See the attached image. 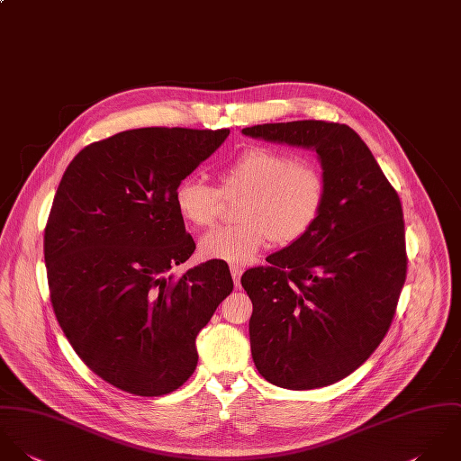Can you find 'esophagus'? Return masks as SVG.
Segmentation results:
<instances>
[{
	"instance_id": "esophagus-1",
	"label": "esophagus",
	"mask_w": 461,
	"mask_h": 461,
	"mask_svg": "<svg viewBox=\"0 0 461 461\" xmlns=\"http://www.w3.org/2000/svg\"><path fill=\"white\" fill-rule=\"evenodd\" d=\"M230 271H231V276H233V283H235V286L239 288V286H240V276H242V267H239V266H231V267H230Z\"/></svg>"
}]
</instances>
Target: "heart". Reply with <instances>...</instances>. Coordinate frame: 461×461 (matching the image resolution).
Wrapping results in <instances>:
<instances>
[{"instance_id": "obj_1", "label": "heart", "mask_w": 461, "mask_h": 461, "mask_svg": "<svg viewBox=\"0 0 461 461\" xmlns=\"http://www.w3.org/2000/svg\"><path fill=\"white\" fill-rule=\"evenodd\" d=\"M328 195L324 171L310 160L253 146L217 173V186L188 178L176 186L175 204L186 224L204 230L215 224L222 199H242L237 226L219 228L199 240V255L228 264L251 262L271 240L288 248L319 222Z\"/></svg>"}]
</instances>
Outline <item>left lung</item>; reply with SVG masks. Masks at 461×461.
I'll use <instances>...</instances> for the list:
<instances>
[{
  "instance_id": "8db88e82",
  "label": "left lung",
  "mask_w": 461,
  "mask_h": 461,
  "mask_svg": "<svg viewBox=\"0 0 461 461\" xmlns=\"http://www.w3.org/2000/svg\"><path fill=\"white\" fill-rule=\"evenodd\" d=\"M244 135L313 148L328 195L315 228L240 279L253 303L251 353L273 384L312 390L360 367L384 339L406 279L402 206L348 124H257Z\"/></svg>"
}]
</instances>
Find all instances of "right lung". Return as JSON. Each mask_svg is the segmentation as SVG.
Here are the masks:
<instances>
[{"mask_svg":"<svg viewBox=\"0 0 461 461\" xmlns=\"http://www.w3.org/2000/svg\"><path fill=\"white\" fill-rule=\"evenodd\" d=\"M228 135L121 131L86 146L57 188L44 230L53 312L82 362L128 393L180 388L197 366V333L233 290L217 260L171 273L195 249L175 190Z\"/></svg>","mask_w":461,"mask_h":461,"instance_id":"right-lung-1","label":"right lung"}]
</instances>
